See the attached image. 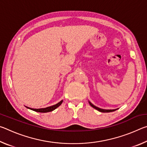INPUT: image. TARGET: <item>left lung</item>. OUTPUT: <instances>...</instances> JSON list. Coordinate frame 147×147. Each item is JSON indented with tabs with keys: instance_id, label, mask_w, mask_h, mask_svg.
I'll return each instance as SVG.
<instances>
[{
	"instance_id": "8db88e82",
	"label": "left lung",
	"mask_w": 147,
	"mask_h": 147,
	"mask_svg": "<svg viewBox=\"0 0 147 147\" xmlns=\"http://www.w3.org/2000/svg\"><path fill=\"white\" fill-rule=\"evenodd\" d=\"M89 104H90V106L93 107V108L96 109V110H98L99 111H100V112H102V113H108V112H112V111H114L117 110V109H102V108H98V107H96L94 105H93V104H92L90 101H89Z\"/></svg>"
}]
</instances>
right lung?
Wrapping results in <instances>:
<instances>
[{"mask_svg":"<svg viewBox=\"0 0 147 147\" xmlns=\"http://www.w3.org/2000/svg\"><path fill=\"white\" fill-rule=\"evenodd\" d=\"M63 102V100H61L60 102H59L58 103H57L55 105L49 106V107H47V108H39V109H34V108H30L29 107L26 106L27 108H28L30 109H32V110L36 111V112H40V113H47V112H50V111H52L54 110V109H56L58 107L61 105V103Z\"/></svg>","mask_w":147,"mask_h":147,"instance_id":"1","label":"right lung"}]
</instances>
